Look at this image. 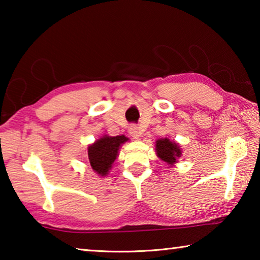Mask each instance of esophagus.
I'll return each mask as SVG.
<instances>
[{
  "label": "esophagus",
  "instance_id": "obj_1",
  "mask_svg": "<svg viewBox=\"0 0 260 260\" xmlns=\"http://www.w3.org/2000/svg\"><path fill=\"white\" fill-rule=\"evenodd\" d=\"M129 134L133 136L134 139H139L140 136H141V134H142V131H141V128L139 126H136V125H132L131 127H129Z\"/></svg>",
  "mask_w": 260,
  "mask_h": 260
}]
</instances>
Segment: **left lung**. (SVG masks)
Segmentation results:
<instances>
[{
    "label": "left lung",
    "instance_id": "1",
    "mask_svg": "<svg viewBox=\"0 0 260 260\" xmlns=\"http://www.w3.org/2000/svg\"><path fill=\"white\" fill-rule=\"evenodd\" d=\"M156 151L158 157L167 164H174L181 156L179 146L175 142H171L169 139H160L156 141Z\"/></svg>",
    "mask_w": 260,
    "mask_h": 260
}]
</instances>
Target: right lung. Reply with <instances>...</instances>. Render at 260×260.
Segmentation results:
<instances>
[{"mask_svg": "<svg viewBox=\"0 0 260 260\" xmlns=\"http://www.w3.org/2000/svg\"><path fill=\"white\" fill-rule=\"evenodd\" d=\"M128 140L124 135L117 136H107L96 141L94 144L88 147V159H89L90 166L96 173L107 175L109 170L111 169L112 162L118 156V150L120 146Z\"/></svg>", "mask_w": 260, "mask_h": 260, "instance_id": "1", "label": "right lung"}]
</instances>
